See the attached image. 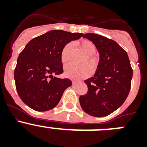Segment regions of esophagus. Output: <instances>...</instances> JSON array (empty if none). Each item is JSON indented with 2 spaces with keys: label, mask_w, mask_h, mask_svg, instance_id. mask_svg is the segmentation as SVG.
Wrapping results in <instances>:
<instances>
[{
  "label": "esophagus",
  "mask_w": 147,
  "mask_h": 147,
  "mask_svg": "<svg viewBox=\"0 0 147 147\" xmlns=\"http://www.w3.org/2000/svg\"><path fill=\"white\" fill-rule=\"evenodd\" d=\"M78 82H79V81H77V80H73V81H72V84L74 85H76V84H77Z\"/></svg>",
  "instance_id": "1"
}]
</instances>
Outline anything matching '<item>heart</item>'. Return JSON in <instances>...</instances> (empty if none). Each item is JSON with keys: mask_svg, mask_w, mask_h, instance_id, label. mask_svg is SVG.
<instances>
[{"mask_svg": "<svg viewBox=\"0 0 147 147\" xmlns=\"http://www.w3.org/2000/svg\"><path fill=\"white\" fill-rule=\"evenodd\" d=\"M80 49L87 54V57L84 60L82 65H76L73 63L66 65L64 68L65 76L72 80H81L87 78L93 72H96L98 69L99 64V58L95 52L96 51V47L92 41L89 40H82L77 42ZM74 45L72 42H68L64 45L61 51V60L62 62H69L72 58Z\"/></svg>", "mask_w": 147, "mask_h": 147, "instance_id": "1", "label": "heart"}]
</instances>
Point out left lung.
Instances as JSON below:
<instances>
[{"label": "left lung", "instance_id": "1", "mask_svg": "<svg viewBox=\"0 0 147 147\" xmlns=\"http://www.w3.org/2000/svg\"><path fill=\"white\" fill-rule=\"evenodd\" d=\"M84 37L93 42L100 54L98 69L85 80L88 93L80 102L86 113L95 117L107 116L125 102L131 88L132 68L127 52L117 42L96 34Z\"/></svg>", "mask_w": 147, "mask_h": 147}]
</instances>
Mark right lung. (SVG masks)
Masks as SVG:
<instances>
[{"instance_id":"add662e5","label":"right lung","mask_w":147,"mask_h":147,"mask_svg":"<svg viewBox=\"0 0 147 147\" xmlns=\"http://www.w3.org/2000/svg\"><path fill=\"white\" fill-rule=\"evenodd\" d=\"M82 35L51 30L32 39L20 53L14 73L15 86L20 98L30 108L39 112L51 110L59 103L65 90L72 85L69 79L54 75L63 73L62 48Z\"/></svg>"}]
</instances>
